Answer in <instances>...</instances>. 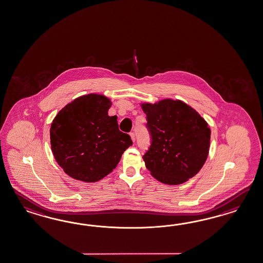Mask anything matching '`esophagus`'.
<instances>
[{"label":"esophagus","instance_id":"obj_1","mask_svg":"<svg viewBox=\"0 0 263 263\" xmlns=\"http://www.w3.org/2000/svg\"><path fill=\"white\" fill-rule=\"evenodd\" d=\"M130 137H131V139H132V141H136V136H135L134 132H131V133H130Z\"/></svg>","mask_w":263,"mask_h":263}]
</instances>
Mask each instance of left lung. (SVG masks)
<instances>
[{"instance_id": "left-lung-1", "label": "left lung", "mask_w": 263, "mask_h": 263, "mask_svg": "<svg viewBox=\"0 0 263 263\" xmlns=\"http://www.w3.org/2000/svg\"><path fill=\"white\" fill-rule=\"evenodd\" d=\"M150 146L145 166L165 184L185 182L199 173L207 159L211 131L199 113L181 101L143 103Z\"/></svg>"}]
</instances>
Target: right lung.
I'll return each mask as SVG.
<instances>
[{
  "instance_id": "obj_1",
  "label": "right lung",
  "mask_w": 263,
  "mask_h": 263,
  "mask_svg": "<svg viewBox=\"0 0 263 263\" xmlns=\"http://www.w3.org/2000/svg\"><path fill=\"white\" fill-rule=\"evenodd\" d=\"M110 100L88 94L66 104L53 120L50 142L54 158L73 179L95 182L118 165L132 145L120 131L117 116H108Z\"/></svg>"
}]
</instances>
